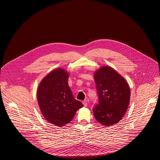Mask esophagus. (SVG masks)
<instances>
[{
  "mask_svg": "<svg viewBox=\"0 0 160 160\" xmlns=\"http://www.w3.org/2000/svg\"><path fill=\"white\" fill-rule=\"evenodd\" d=\"M82 102L84 106L86 107L88 106V101L87 100H84Z\"/></svg>",
  "mask_w": 160,
  "mask_h": 160,
  "instance_id": "esophagus-1",
  "label": "esophagus"
}]
</instances>
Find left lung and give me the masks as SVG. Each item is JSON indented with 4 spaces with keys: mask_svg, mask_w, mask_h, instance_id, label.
Returning a JSON list of instances; mask_svg holds the SVG:
<instances>
[{
    "mask_svg": "<svg viewBox=\"0 0 160 160\" xmlns=\"http://www.w3.org/2000/svg\"><path fill=\"white\" fill-rule=\"evenodd\" d=\"M94 80L99 98L98 104L93 108L95 119L107 127L117 123L129 105L128 84L114 69L107 66L95 71Z\"/></svg>",
    "mask_w": 160,
    "mask_h": 160,
    "instance_id": "left-lung-1",
    "label": "left lung"
}]
</instances>
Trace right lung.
Instances as JSON below:
<instances>
[{
    "label": "right lung",
    "mask_w": 160,
    "mask_h": 160,
    "mask_svg": "<svg viewBox=\"0 0 160 160\" xmlns=\"http://www.w3.org/2000/svg\"><path fill=\"white\" fill-rule=\"evenodd\" d=\"M69 74L64 69H54L40 82L37 99L40 110L47 121L62 127L71 121L83 106L74 98L69 87Z\"/></svg>",
    "instance_id": "obj_1"
}]
</instances>
